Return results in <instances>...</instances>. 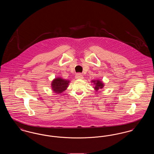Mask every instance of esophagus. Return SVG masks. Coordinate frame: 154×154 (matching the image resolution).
I'll return each instance as SVG.
<instances>
[{"label":"esophagus","instance_id":"obj_1","mask_svg":"<svg viewBox=\"0 0 154 154\" xmlns=\"http://www.w3.org/2000/svg\"><path fill=\"white\" fill-rule=\"evenodd\" d=\"M76 79H83V75L80 73H77L75 76Z\"/></svg>","mask_w":154,"mask_h":154}]
</instances>
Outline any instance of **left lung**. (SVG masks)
<instances>
[{
	"mask_svg": "<svg viewBox=\"0 0 154 154\" xmlns=\"http://www.w3.org/2000/svg\"><path fill=\"white\" fill-rule=\"evenodd\" d=\"M91 82L94 83L95 87H94V88L95 89V90L97 91L98 90L102 89L104 87V84L102 81L99 80H92Z\"/></svg>",
	"mask_w": 154,
	"mask_h": 154,
	"instance_id": "obj_1",
	"label": "left lung"
}]
</instances>
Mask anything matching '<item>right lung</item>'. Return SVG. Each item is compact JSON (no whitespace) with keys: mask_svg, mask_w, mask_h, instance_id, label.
Instances as JSON below:
<instances>
[{"mask_svg":"<svg viewBox=\"0 0 154 154\" xmlns=\"http://www.w3.org/2000/svg\"><path fill=\"white\" fill-rule=\"evenodd\" d=\"M70 81L63 79L60 77L55 79L51 82V89L54 93L61 94L68 87Z\"/></svg>","mask_w":154,"mask_h":154,"instance_id":"1","label":"right lung"}]
</instances>
